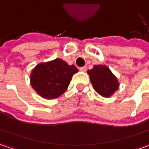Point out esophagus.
Wrapping results in <instances>:
<instances>
[{
  "label": "esophagus",
  "mask_w": 149,
  "mask_h": 149,
  "mask_svg": "<svg viewBox=\"0 0 149 149\" xmlns=\"http://www.w3.org/2000/svg\"><path fill=\"white\" fill-rule=\"evenodd\" d=\"M79 70H80L81 72H85L86 71V67H85V66H84V67L79 68Z\"/></svg>",
  "instance_id": "34e87169"
}]
</instances>
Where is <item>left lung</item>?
I'll return each mask as SVG.
<instances>
[{"mask_svg":"<svg viewBox=\"0 0 149 149\" xmlns=\"http://www.w3.org/2000/svg\"><path fill=\"white\" fill-rule=\"evenodd\" d=\"M88 74L94 89L102 97H111L119 88L117 77L105 65H94L88 70Z\"/></svg>","mask_w":149,"mask_h":149,"instance_id":"left-lung-1","label":"left lung"}]
</instances>
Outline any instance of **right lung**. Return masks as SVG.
Returning a JSON list of instances; mask_svg holds the SVG:
<instances>
[{
  "mask_svg": "<svg viewBox=\"0 0 149 149\" xmlns=\"http://www.w3.org/2000/svg\"><path fill=\"white\" fill-rule=\"evenodd\" d=\"M77 72L75 66L57 58L36 65L31 73L30 83L40 96L54 100L65 92L72 76Z\"/></svg>",
  "mask_w": 149,
  "mask_h": 149,
  "instance_id": "add662e5",
  "label": "right lung"
}]
</instances>
